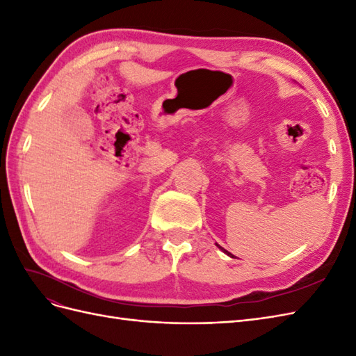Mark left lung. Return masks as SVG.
<instances>
[{"label":"left lung","instance_id":"left-lung-1","mask_svg":"<svg viewBox=\"0 0 356 356\" xmlns=\"http://www.w3.org/2000/svg\"><path fill=\"white\" fill-rule=\"evenodd\" d=\"M215 245H217V246H218V248H220V250H221V251H222V252H225V254H227V255H229V257H233V254H230V252H229V251H225V250H224V248H221V246H220V245H218V243H215Z\"/></svg>","mask_w":356,"mask_h":356}]
</instances>
